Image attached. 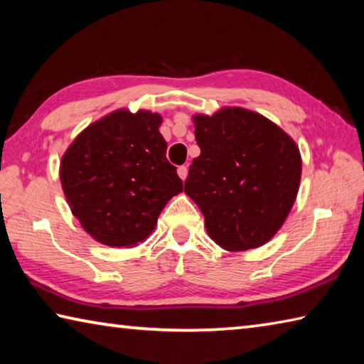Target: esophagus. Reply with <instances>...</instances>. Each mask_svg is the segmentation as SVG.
Here are the masks:
<instances>
[{"label": "esophagus", "instance_id": "esophagus-1", "mask_svg": "<svg viewBox=\"0 0 364 364\" xmlns=\"http://www.w3.org/2000/svg\"><path fill=\"white\" fill-rule=\"evenodd\" d=\"M178 176H180L183 181L186 180V178H188V167H186V165H181V167H178Z\"/></svg>", "mask_w": 364, "mask_h": 364}]
</instances>
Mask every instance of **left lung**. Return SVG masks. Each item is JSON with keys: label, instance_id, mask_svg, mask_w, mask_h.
<instances>
[{"label": "left lung", "instance_id": "obj_1", "mask_svg": "<svg viewBox=\"0 0 364 364\" xmlns=\"http://www.w3.org/2000/svg\"><path fill=\"white\" fill-rule=\"evenodd\" d=\"M200 156L184 193L200 208L221 249L267 244L284 225L299 193L301 157L289 134L262 114L223 107L193 117Z\"/></svg>", "mask_w": 364, "mask_h": 364}]
</instances>
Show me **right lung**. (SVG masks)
I'll return each instance as SVG.
<instances>
[{
    "label": "right lung",
    "mask_w": 364,
    "mask_h": 364,
    "mask_svg": "<svg viewBox=\"0 0 364 364\" xmlns=\"http://www.w3.org/2000/svg\"><path fill=\"white\" fill-rule=\"evenodd\" d=\"M160 125V114L119 109L86 127L67 147L60 184L73 217L95 241L134 247L183 191Z\"/></svg>",
    "instance_id": "right-lung-1"
}]
</instances>
